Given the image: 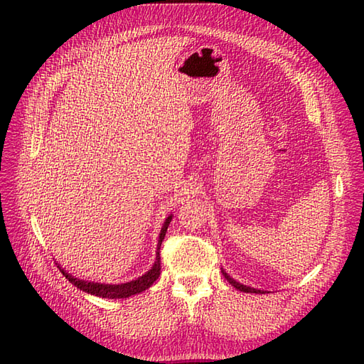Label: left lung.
<instances>
[{
    "mask_svg": "<svg viewBox=\"0 0 364 364\" xmlns=\"http://www.w3.org/2000/svg\"><path fill=\"white\" fill-rule=\"evenodd\" d=\"M223 277L228 279V282L232 285V287H235L237 290H240V291H245V293H264V291H261V290H257V289H252V287H246V285H243V284H240V282H237L235 279H232L229 277V274L223 270Z\"/></svg>",
    "mask_w": 364,
    "mask_h": 364,
    "instance_id": "left-lung-1",
    "label": "left lung"
}]
</instances>
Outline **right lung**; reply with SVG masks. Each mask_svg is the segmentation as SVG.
Masks as SVG:
<instances>
[{
  "label": "right lung",
  "mask_w": 364,
  "mask_h": 364,
  "mask_svg": "<svg viewBox=\"0 0 364 364\" xmlns=\"http://www.w3.org/2000/svg\"><path fill=\"white\" fill-rule=\"evenodd\" d=\"M173 215H168L167 218H165L164 222V226L161 229V234H159V240H158V250H156V261L155 264H153V267L146 273L142 274V277H139L138 279L135 281H130V282H126V284H98V282H87V281H82V279H77L74 278L73 274L67 273L63 269H60V272L63 273V277L67 278L70 282H73L77 289H80L86 293L90 294H95V296H100V297H107V299H124V297H129V296H134V294H138L141 291L147 290L150 285L155 282L159 274H161V257H159V249H161V245H162V240L165 237V234H167V229H168V225L171 222Z\"/></svg>",
  "instance_id": "1"
}]
</instances>
